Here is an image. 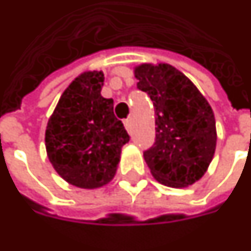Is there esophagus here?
<instances>
[{"instance_id": "obj_1", "label": "esophagus", "mask_w": 251, "mask_h": 251, "mask_svg": "<svg viewBox=\"0 0 251 251\" xmlns=\"http://www.w3.org/2000/svg\"><path fill=\"white\" fill-rule=\"evenodd\" d=\"M124 124H125V127L127 129V131H130L131 127V118H127V120L124 121Z\"/></svg>"}]
</instances>
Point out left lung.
<instances>
[{"label": "left lung", "instance_id": "obj_1", "mask_svg": "<svg viewBox=\"0 0 251 251\" xmlns=\"http://www.w3.org/2000/svg\"><path fill=\"white\" fill-rule=\"evenodd\" d=\"M137 88L155 107V143L144 159L156 180L186 187L205 174L216 150V122L209 103L182 72L168 64L134 69Z\"/></svg>", "mask_w": 251, "mask_h": 251}]
</instances>
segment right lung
<instances>
[{
  "mask_svg": "<svg viewBox=\"0 0 251 251\" xmlns=\"http://www.w3.org/2000/svg\"><path fill=\"white\" fill-rule=\"evenodd\" d=\"M103 72H84L61 95L47 122L49 160L66 182L83 189L113 179L121 150L129 141L124 124L114 115V100L100 95Z\"/></svg>",
  "mask_w": 251,
  "mask_h": 251,
  "instance_id": "add662e5",
  "label": "right lung"
}]
</instances>
